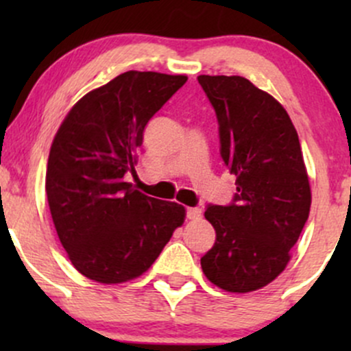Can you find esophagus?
I'll list each match as a JSON object with an SVG mask.
<instances>
[{
  "label": "esophagus",
  "mask_w": 351,
  "mask_h": 351,
  "mask_svg": "<svg viewBox=\"0 0 351 351\" xmlns=\"http://www.w3.org/2000/svg\"><path fill=\"white\" fill-rule=\"evenodd\" d=\"M186 217H188V219H199L201 209L199 208H188L186 209Z\"/></svg>",
  "instance_id": "1"
}]
</instances>
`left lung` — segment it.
<instances>
[{
	"label": "left lung",
	"instance_id": "8db88e82",
	"mask_svg": "<svg viewBox=\"0 0 351 351\" xmlns=\"http://www.w3.org/2000/svg\"><path fill=\"white\" fill-rule=\"evenodd\" d=\"M216 112L219 153L236 176L234 198L209 204L216 241L204 276L228 292H252L284 271L308 219L310 184L299 135L285 108L239 75H199Z\"/></svg>",
	"mask_w": 351,
	"mask_h": 351
}]
</instances>
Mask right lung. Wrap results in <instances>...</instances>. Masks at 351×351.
<instances>
[{"mask_svg":"<svg viewBox=\"0 0 351 351\" xmlns=\"http://www.w3.org/2000/svg\"><path fill=\"white\" fill-rule=\"evenodd\" d=\"M186 75L128 71L71 108L52 142L46 193L72 265L100 284L142 276L184 221L181 204L145 196L125 181L148 120Z\"/></svg>","mask_w":351,"mask_h":351,"instance_id":"obj_1","label":"right lung"}]
</instances>
